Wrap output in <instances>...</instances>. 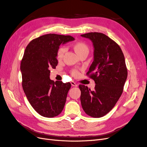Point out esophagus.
<instances>
[{
	"label": "esophagus",
	"instance_id": "esophagus-1",
	"mask_svg": "<svg viewBox=\"0 0 147 147\" xmlns=\"http://www.w3.org/2000/svg\"><path fill=\"white\" fill-rule=\"evenodd\" d=\"M70 83H71V84H72V86H75V87H77L78 85H77V84H76V83H75L74 82H70Z\"/></svg>",
	"mask_w": 147,
	"mask_h": 147
}]
</instances>
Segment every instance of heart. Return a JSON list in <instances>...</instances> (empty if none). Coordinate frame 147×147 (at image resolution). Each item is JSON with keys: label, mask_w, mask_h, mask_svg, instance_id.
<instances>
[{"label": "heart", "mask_w": 147, "mask_h": 147, "mask_svg": "<svg viewBox=\"0 0 147 147\" xmlns=\"http://www.w3.org/2000/svg\"><path fill=\"white\" fill-rule=\"evenodd\" d=\"M74 48L78 56L83 54L84 53H88L89 51V49L87 45L83 42L75 43L74 45ZM66 48L65 47H61L58 50V51H57V58L58 59H61L63 57ZM72 74L74 75H76L78 74V72L77 70H74L72 72Z\"/></svg>", "instance_id": "obj_1"}]
</instances>
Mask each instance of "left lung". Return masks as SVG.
<instances>
[{
  "instance_id": "left-lung-1",
  "label": "left lung",
  "mask_w": 147,
  "mask_h": 147,
  "mask_svg": "<svg viewBox=\"0 0 147 147\" xmlns=\"http://www.w3.org/2000/svg\"><path fill=\"white\" fill-rule=\"evenodd\" d=\"M81 36L90 39L94 47V60L87 74L96 83L93 91L79 85L81 104L89 116L100 118L113 108L122 94L127 77L125 59L119 46L106 35L89 32Z\"/></svg>"
}]
</instances>
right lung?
Here are the masks:
<instances>
[{
  "instance_id": "obj_1",
  "label": "right lung",
  "mask_w": 147,
  "mask_h": 147,
  "mask_svg": "<svg viewBox=\"0 0 147 147\" xmlns=\"http://www.w3.org/2000/svg\"><path fill=\"white\" fill-rule=\"evenodd\" d=\"M74 40L70 35L49 34L32 40L26 48L20 65L22 86L30 105L44 117H56L64 107L71 84L51 80L50 69L58 63L61 44Z\"/></svg>"
}]
</instances>
